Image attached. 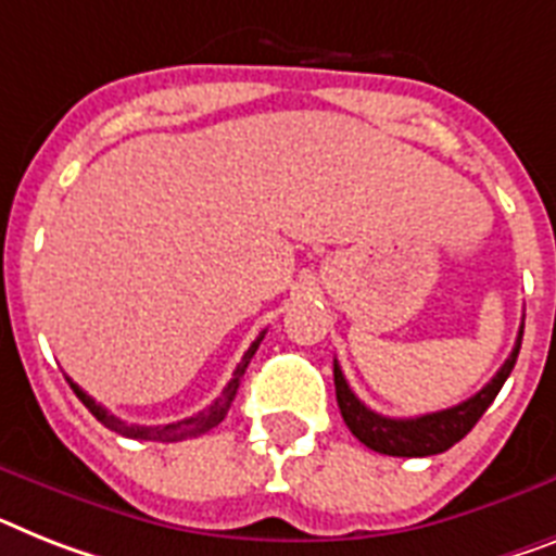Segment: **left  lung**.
<instances>
[{"mask_svg":"<svg viewBox=\"0 0 556 556\" xmlns=\"http://www.w3.org/2000/svg\"><path fill=\"white\" fill-rule=\"evenodd\" d=\"M520 341L522 332L517 334L515 350H511L506 364L500 366L497 375L480 392L471 394L469 401L457 403L452 409L409 417V420L378 415V412L366 409L364 403L357 401L346 378H343L338 361H334V397H338V406H341V415L346 426H350V432L364 446H369L371 452L392 454V457H429V454H440L452 448L457 440L466 438L475 429L477 420L483 417V412L492 406V401L503 389L511 369H515L517 355H520Z\"/></svg>","mask_w":556,"mask_h":556,"instance_id":"8db88e82","label":"left lung"}]
</instances>
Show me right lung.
Segmentation results:
<instances>
[{
  "instance_id": "add662e5",
  "label": "right lung",
  "mask_w": 556,
  "mask_h": 556,
  "mask_svg": "<svg viewBox=\"0 0 556 556\" xmlns=\"http://www.w3.org/2000/svg\"><path fill=\"white\" fill-rule=\"evenodd\" d=\"M264 334L261 332L255 341H252L250 350L244 352V357H241V364L236 366V371H232V380H229L227 387H224L222 397H215L213 406H206L204 412H199V415L192 417H185V420H178V424H167V426H136V424H124V420H118L116 415H110L108 409H104L102 403H96L90 394L85 392V389H79L76 383H73L71 378V389L76 392V397H79L81 403H85L87 409H90V415L99 420V424H104L108 429H113V432L124 434V438H132V440H162V443H173V440H187V438H199V434L210 432L213 426H218L227 417L229 412V403L236 401V392L238 387H241V378H244L247 366H250L252 355H255V350H258V343L264 341Z\"/></svg>"
}]
</instances>
